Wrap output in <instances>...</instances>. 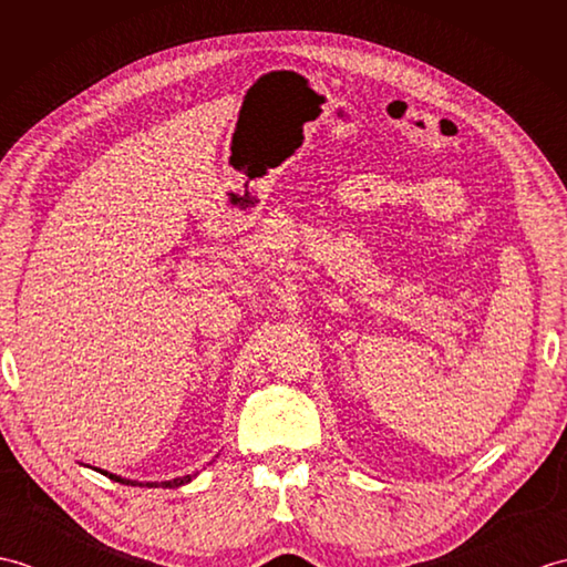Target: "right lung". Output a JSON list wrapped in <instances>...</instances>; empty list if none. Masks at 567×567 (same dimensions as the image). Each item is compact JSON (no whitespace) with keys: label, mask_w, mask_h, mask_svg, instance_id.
Listing matches in <instances>:
<instances>
[{"label":"right lung","mask_w":567,"mask_h":567,"mask_svg":"<svg viewBox=\"0 0 567 567\" xmlns=\"http://www.w3.org/2000/svg\"><path fill=\"white\" fill-rule=\"evenodd\" d=\"M97 473H104L106 477H112L114 483H122V485H131V487H183L187 483H192L199 473H192V475H185V477H175V480H165V483H138V480H128V477H122V475H114V473H106V470L102 467H94Z\"/></svg>","instance_id":"right-lung-1"}]
</instances>
